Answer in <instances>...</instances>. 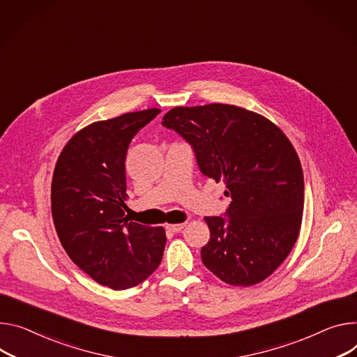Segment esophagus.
Wrapping results in <instances>:
<instances>
[{
  "instance_id": "1",
  "label": "esophagus",
  "mask_w": 357,
  "mask_h": 357,
  "mask_svg": "<svg viewBox=\"0 0 357 357\" xmlns=\"http://www.w3.org/2000/svg\"><path fill=\"white\" fill-rule=\"evenodd\" d=\"M183 226H185V223H172V225H167V229L169 232L178 234V232H181L183 229Z\"/></svg>"
}]
</instances>
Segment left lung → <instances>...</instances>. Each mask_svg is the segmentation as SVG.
Segmentation results:
<instances>
[{
	"label": "left lung",
	"instance_id": "1",
	"mask_svg": "<svg viewBox=\"0 0 357 357\" xmlns=\"http://www.w3.org/2000/svg\"><path fill=\"white\" fill-rule=\"evenodd\" d=\"M162 125L195 151L199 169L226 185V215L206 216L204 265L232 286L271 276L296 243L305 202L299 156L272 121L228 104L176 107Z\"/></svg>",
	"mask_w": 357,
	"mask_h": 357
}]
</instances>
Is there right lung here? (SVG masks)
Segmentation results:
<instances>
[{
  "mask_svg": "<svg viewBox=\"0 0 357 357\" xmlns=\"http://www.w3.org/2000/svg\"><path fill=\"white\" fill-rule=\"evenodd\" d=\"M160 109L151 108L82 128L58 156L51 185L55 229L71 261L114 290L134 287L162 261V226L125 215V159L135 134Z\"/></svg>",
  "mask_w": 357,
  "mask_h": 357,
  "instance_id": "obj_1",
  "label": "right lung"
}]
</instances>
